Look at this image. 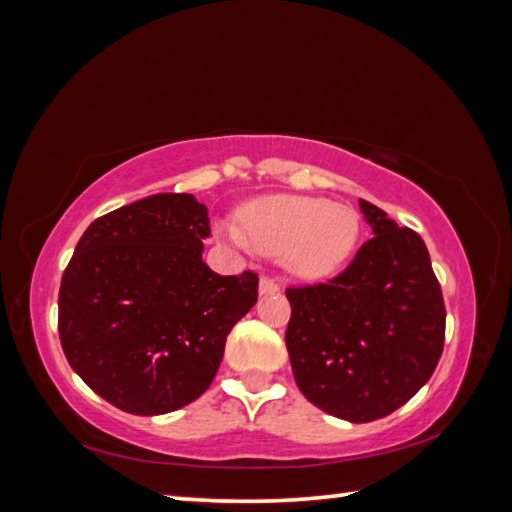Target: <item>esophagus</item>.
<instances>
[{"mask_svg": "<svg viewBox=\"0 0 512 512\" xmlns=\"http://www.w3.org/2000/svg\"><path fill=\"white\" fill-rule=\"evenodd\" d=\"M281 288L277 281H272L268 277H261L259 281V296H268V294H277Z\"/></svg>", "mask_w": 512, "mask_h": 512, "instance_id": "esophagus-1", "label": "esophagus"}]
</instances>
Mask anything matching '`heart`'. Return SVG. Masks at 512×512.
Instances as JSON below:
<instances>
[{
    "label": "heart",
    "mask_w": 512,
    "mask_h": 512,
    "mask_svg": "<svg viewBox=\"0 0 512 512\" xmlns=\"http://www.w3.org/2000/svg\"><path fill=\"white\" fill-rule=\"evenodd\" d=\"M243 233L235 224H220V233L235 246L251 242L261 253L281 257L292 275L318 281L347 266L360 242L358 211L314 196L268 194L246 202Z\"/></svg>",
    "instance_id": "1"
}]
</instances>
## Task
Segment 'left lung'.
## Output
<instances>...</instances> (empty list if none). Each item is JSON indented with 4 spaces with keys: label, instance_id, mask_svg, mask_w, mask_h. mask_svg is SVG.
<instances>
[{
    "label": "left lung",
    "instance_id": "8db88e82",
    "mask_svg": "<svg viewBox=\"0 0 512 512\" xmlns=\"http://www.w3.org/2000/svg\"><path fill=\"white\" fill-rule=\"evenodd\" d=\"M373 229L351 266L314 288L285 292L296 386L316 408L351 423L395 412L432 377L445 305L419 233L360 200Z\"/></svg>",
    "mask_w": 512,
    "mask_h": 512
}]
</instances>
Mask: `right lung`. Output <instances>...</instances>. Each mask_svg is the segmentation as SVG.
Wrapping results in <instances>:
<instances>
[{
	"label": "right lung",
	"mask_w": 512,
	"mask_h": 512,
	"mask_svg": "<svg viewBox=\"0 0 512 512\" xmlns=\"http://www.w3.org/2000/svg\"><path fill=\"white\" fill-rule=\"evenodd\" d=\"M207 207L154 194L93 220L58 292L69 366L93 392L154 417L209 388L233 325L257 303V275L222 277L202 261Z\"/></svg>",
	"instance_id": "1"
}]
</instances>
